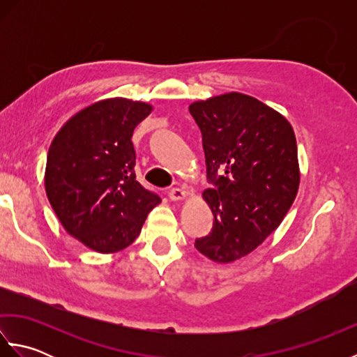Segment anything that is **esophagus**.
<instances>
[{
  "label": "esophagus",
  "mask_w": 357,
  "mask_h": 357,
  "mask_svg": "<svg viewBox=\"0 0 357 357\" xmlns=\"http://www.w3.org/2000/svg\"><path fill=\"white\" fill-rule=\"evenodd\" d=\"M169 198L172 201H183L187 198V192L183 190V188H172L169 192Z\"/></svg>",
  "instance_id": "34e87169"
}]
</instances>
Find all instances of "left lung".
I'll use <instances>...</instances> for the list:
<instances>
[{"label":"left lung","instance_id":"left-lung-1","mask_svg":"<svg viewBox=\"0 0 357 357\" xmlns=\"http://www.w3.org/2000/svg\"><path fill=\"white\" fill-rule=\"evenodd\" d=\"M188 110L201 128L215 185L202 193L213 230L195 247L215 262H234L278 229L298 195L296 136L279 112L239 92L196 101Z\"/></svg>","mask_w":357,"mask_h":357}]
</instances>
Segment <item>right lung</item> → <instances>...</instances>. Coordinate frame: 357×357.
Returning <instances> with one entry per match:
<instances>
[{
  "label": "right lung",
  "mask_w": 357,
  "mask_h": 357,
  "mask_svg": "<svg viewBox=\"0 0 357 357\" xmlns=\"http://www.w3.org/2000/svg\"><path fill=\"white\" fill-rule=\"evenodd\" d=\"M153 107L109 98L79 110L53 138L44 184L70 236L98 253H116L138 238L161 198L135 174V127Z\"/></svg>",
  "instance_id": "right-lung-1"
}]
</instances>
